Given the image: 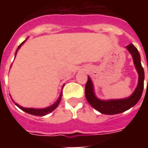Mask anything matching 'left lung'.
<instances>
[{
    "mask_svg": "<svg viewBox=\"0 0 148 148\" xmlns=\"http://www.w3.org/2000/svg\"><path fill=\"white\" fill-rule=\"evenodd\" d=\"M127 49L130 52L134 60V64L136 66L137 72L139 74V82L136 89L134 91L132 95L127 98L121 100H110V101H101L97 99L94 93H93V84L90 77H88V80L86 84L85 93L87 101L93 108L97 110L103 114L114 115L121 113L131 109L132 106L136 105V103L140 101L142 96L143 90V81H144V71L140 62V55L136 47L130 43L127 45ZM148 69V68H147ZM148 82V80H147Z\"/></svg>",
    "mask_w": 148,
    "mask_h": 148,
    "instance_id": "obj_1",
    "label": "left lung"
}]
</instances>
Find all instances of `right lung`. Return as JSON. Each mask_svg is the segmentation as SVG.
<instances>
[{
	"instance_id": "1",
	"label": "right lung",
	"mask_w": 148,
	"mask_h": 148,
	"mask_svg": "<svg viewBox=\"0 0 148 148\" xmlns=\"http://www.w3.org/2000/svg\"><path fill=\"white\" fill-rule=\"evenodd\" d=\"M24 42H23L21 43V45L18 47V49L21 47V46L24 43ZM62 98V93L60 94V97H58V101H56V102L53 105V106H50L48 108H46V109H27V108H23V107H21V106H19L17 104H16V106L20 108L21 109H22L23 111H24L25 112H27V113H29V114L34 115V116H45V115L48 114L50 113L51 112H52L54 109L58 106V104L60 102V101H61Z\"/></svg>"
}]
</instances>
